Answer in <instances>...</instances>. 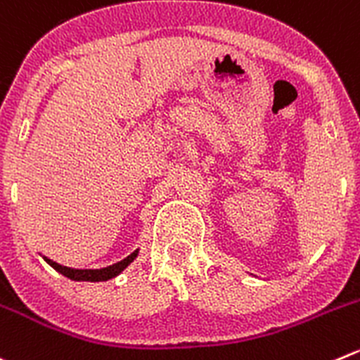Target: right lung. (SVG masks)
<instances>
[{
	"label": "right lung",
	"instance_id": "add662e5",
	"mask_svg": "<svg viewBox=\"0 0 360 360\" xmlns=\"http://www.w3.org/2000/svg\"><path fill=\"white\" fill-rule=\"evenodd\" d=\"M137 255H139V250H135L134 253L128 255V257L123 258L121 262L103 269H72V267H66V265L56 264V262H52L51 258L47 257H44V260L47 262L51 267H54L58 273H61L63 276L70 278V280L73 281H107L110 280V278H116L120 273H123L124 269H127L135 258H137Z\"/></svg>",
	"mask_w": 360,
	"mask_h": 360
}]
</instances>
